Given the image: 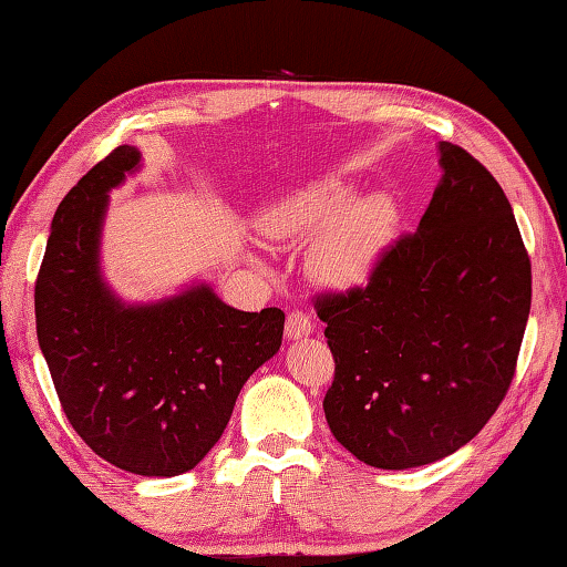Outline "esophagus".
Wrapping results in <instances>:
<instances>
[{"label": "esophagus", "mask_w": 567, "mask_h": 567, "mask_svg": "<svg viewBox=\"0 0 567 567\" xmlns=\"http://www.w3.org/2000/svg\"><path fill=\"white\" fill-rule=\"evenodd\" d=\"M315 331V321L309 319L307 312H299V309H295V312L287 315V324H285V339L287 341H297V339H305Z\"/></svg>", "instance_id": "obj_1"}]
</instances>
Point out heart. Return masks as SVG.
Returning a JSON list of instances; mask_svg holds the SVG:
<instances>
[{
    "instance_id": "b5f03b06",
    "label": "heart",
    "mask_w": 567,
    "mask_h": 567,
    "mask_svg": "<svg viewBox=\"0 0 567 567\" xmlns=\"http://www.w3.org/2000/svg\"><path fill=\"white\" fill-rule=\"evenodd\" d=\"M398 226L395 202L383 192L353 196L339 179L305 186L260 216L272 240L307 243V272L331 290H357L371 280Z\"/></svg>"
}]
</instances>
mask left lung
<instances>
[{
	"mask_svg": "<svg viewBox=\"0 0 567 567\" xmlns=\"http://www.w3.org/2000/svg\"><path fill=\"white\" fill-rule=\"evenodd\" d=\"M442 179L413 236L365 287L317 297L334 353L324 415L353 457L410 470L457 452L512 385L530 260L494 176L440 142Z\"/></svg>",
	"mask_w": 567,
	"mask_h": 567,
	"instance_id": "1",
	"label": "left lung"
}]
</instances>
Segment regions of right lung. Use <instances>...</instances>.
<instances>
[{
	"mask_svg": "<svg viewBox=\"0 0 567 567\" xmlns=\"http://www.w3.org/2000/svg\"><path fill=\"white\" fill-rule=\"evenodd\" d=\"M142 164L122 144L55 208L37 277V334L73 430L140 476L194 470L224 435L243 383L282 343L285 315L240 312L208 282L125 302L105 282L100 238L110 192Z\"/></svg>",
	"mask_w": 567,
	"mask_h": 567,
	"instance_id": "obj_1",
	"label": "right lung"
}]
</instances>
